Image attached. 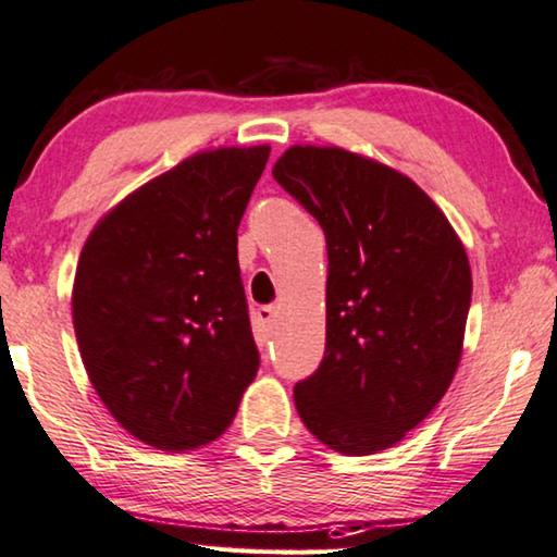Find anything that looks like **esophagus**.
Instances as JSON below:
<instances>
[{"mask_svg":"<svg viewBox=\"0 0 557 557\" xmlns=\"http://www.w3.org/2000/svg\"><path fill=\"white\" fill-rule=\"evenodd\" d=\"M276 317H278V306H261V309L256 311V319H259V324L263 329H271Z\"/></svg>","mask_w":557,"mask_h":557,"instance_id":"esophagus-1","label":"esophagus"}]
</instances>
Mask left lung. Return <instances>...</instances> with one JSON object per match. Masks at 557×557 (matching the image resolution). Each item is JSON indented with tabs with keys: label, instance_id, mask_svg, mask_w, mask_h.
<instances>
[{
	"label": "left lung",
	"instance_id": "obj_1",
	"mask_svg": "<svg viewBox=\"0 0 557 557\" xmlns=\"http://www.w3.org/2000/svg\"><path fill=\"white\" fill-rule=\"evenodd\" d=\"M276 178L326 236V354L294 399L313 437L374 455L440 405L462 359L472 271L442 208L405 173L292 145Z\"/></svg>",
	"mask_w": 557,
	"mask_h": 557
}]
</instances>
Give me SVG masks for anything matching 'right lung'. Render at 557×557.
I'll return each mask as SVG.
<instances>
[{
    "instance_id": "right-lung-1",
    "label": "right lung",
    "mask_w": 557,
    "mask_h": 557,
    "mask_svg": "<svg viewBox=\"0 0 557 557\" xmlns=\"http://www.w3.org/2000/svg\"><path fill=\"white\" fill-rule=\"evenodd\" d=\"M269 145L181 160L87 236L72 324L87 376L127 434L163 453L211 445L259 372L238 271V223Z\"/></svg>"
}]
</instances>
